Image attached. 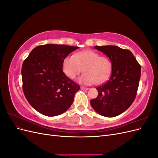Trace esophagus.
Here are the masks:
<instances>
[{
  "instance_id": "1",
  "label": "esophagus",
  "mask_w": 158,
  "mask_h": 158,
  "mask_svg": "<svg viewBox=\"0 0 158 158\" xmlns=\"http://www.w3.org/2000/svg\"><path fill=\"white\" fill-rule=\"evenodd\" d=\"M80 88H81V89H84V90H88V89H89V88H88L84 87V86H81V87H80Z\"/></svg>"
}]
</instances>
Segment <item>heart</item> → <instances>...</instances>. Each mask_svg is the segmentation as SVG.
Segmentation results:
<instances>
[{
	"label": "heart",
	"mask_w": 158,
	"mask_h": 158,
	"mask_svg": "<svg viewBox=\"0 0 158 158\" xmlns=\"http://www.w3.org/2000/svg\"><path fill=\"white\" fill-rule=\"evenodd\" d=\"M62 68L64 74L72 80L76 78L83 69L84 73L78 80L80 83L101 84L106 82L111 76L112 63L106 56H99L92 50H85L76 52L74 56H66Z\"/></svg>",
	"instance_id": "obj_1"
}]
</instances>
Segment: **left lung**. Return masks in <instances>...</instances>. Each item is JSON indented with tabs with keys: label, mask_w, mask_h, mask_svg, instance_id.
<instances>
[{
	"label": "left lung",
	"mask_w": 158,
	"mask_h": 158,
	"mask_svg": "<svg viewBox=\"0 0 158 158\" xmlns=\"http://www.w3.org/2000/svg\"><path fill=\"white\" fill-rule=\"evenodd\" d=\"M112 63V73L107 82L96 89L98 97L90 101L101 115L114 117L123 113L135 101L139 85L141 66L132 52L117 46H95Z\"/></svg>",
	"instance_id": "obj_1"
}]
</instances>
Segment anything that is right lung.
<instances>
[{
  "label": "right lung",
  "mask_w": 158,
  "mask_h": 158,
  "mask_svg": "<svg viewBox=\"0 0 158 158\" xmlns=\"http://www.w3.org/2000/svg\"><path fill=\"white\" fill-rule=\"evenodd\" d=\"M78 47L46 44L33 49L22 67L23 91L36 111L48 117L67 111L80 85L69 78L62 64Z\"/></svg>",
  "instance_id": "add662e5"
}]
</instances>
